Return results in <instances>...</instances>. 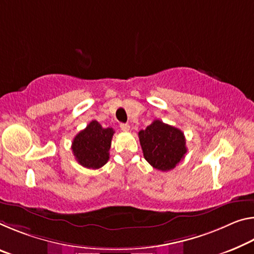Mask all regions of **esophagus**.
Instances as JSON below:
<instances>
[{
	"label": "esophagus",
	"instance_id": "34e87169",
	"mask_svg": "<svg viewBox=\"0 0 254 254\" xmlns=\"http://www.w3.org/2000/svg\"><path fill=\"white\" fill-rule=\"evenodd\" d=\"M120 127H121V130L124 131V132H127L128 130H130V126H128L127 123H121Z\"/></svg>",
	"mask_w": 254,
	"mask_h": 254
}]
</instances>
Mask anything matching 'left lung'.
<instances>
[{"label":"left lung","instance_id":"obj_1","mask_svg":"<svg viewBox=\"0 0 254 254\" xmlns=\"http://www.w3.org/2000/svg\"><path fill=\"white\" fill-rule=\"evenodd\" d=\"M139 140L144 159L162 172L173 170L187 152L183 132L159 120L139 131Z\"/></svg>","mask_w":254,"mask_h":254}]
</instances>
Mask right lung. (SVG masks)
<instances>
[{"label": "right lung", "instance_id": "1", "mask_svg": "<svg viewBox=\"0 0 254 254\" xmlns=\"http://www.w3.org/2000/svg\"><path fill=\"white\" fill-rule=\"evenodd\" d=\"M114 130L104 128L97 121H91L84 130L74 136L72 151L76 162L87 168L103 167L110 159V149Z\"/></svg>", "mask_w": 254, "mask_h": 254}]
</instances>
